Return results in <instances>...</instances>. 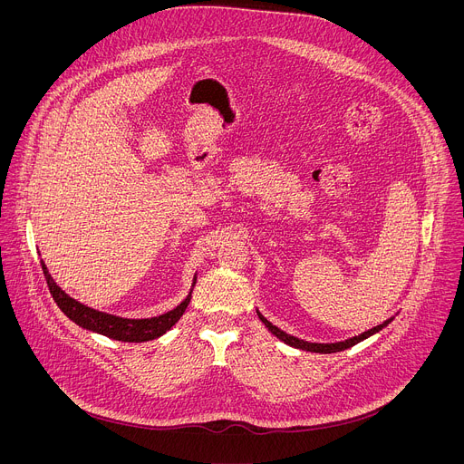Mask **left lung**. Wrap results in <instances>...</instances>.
Returning <instances> with one entry per match:
<instances>
[{"instance_id":"left-lung-1","label":"left lung","mask_w":464,"mask_h":464,"mask_svg":"<svg viewBox=\"0 0 464 464\" xmlns=\"http://www.w3.org/2000/svg\"><path fill=\"white\" fill-rule=\"evenodd\" d=\"M256 315H258V319L264 323V326H266L274 336H277V338H279L281 342H285L286 345H290V347H294V349L308 351V353H319V354H330V353H340V351L351 349V347H354L356 343H360V342L371 338L372 334L380 333L382 328H385V326L394 319V317H389V319L383 321L382 324H376V326L365 330V333H362V334H358V336H353V338H349V340H343V342H336V343H310V342L299 340V338H295V336H292V334H286L285 330H281L279 326H276L274 323H270L258 310H256Z\"/></svg>"}]
</instances>
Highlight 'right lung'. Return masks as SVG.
Returning <instances> with one entry per match:
<instances>
[{"label": "right lung", "mask_w": 464, "mask_h": 464, "mask_svg": "<svg viewBox=\"0 0 464 464\" xmlns=\"http://www.w3.org/2000/svg\"><path fill=\"white\" fill-rule=\"evenodd\" d=\"M42 270H44V276H45V281H47V286H49V292H51L54 303L73 323H77L79 326H82L86 330H92V333L102 334L106 338L117 340V342H128V343H143V342H150V340L163 336L167 330H170L183 315L185 308L190 303L192 288L196 285V276H194L190 292L176 308H172L161 315H156V317L130 319V317H121V315L95 310V308L73 299L70 294H65L51 277L44 260H42Z\"/></svg>", "instance_id": "add662e5"}]
</instances>
